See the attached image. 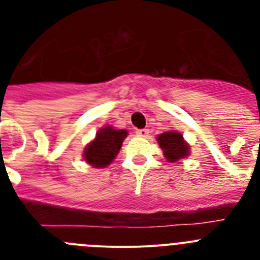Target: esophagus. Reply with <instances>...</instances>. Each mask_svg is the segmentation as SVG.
<instances>
[{"instance_id":"obj_1","label":"esophagus","mask_w":260,"mask_h":260,"mask_svg":"<svg viewBox=\"0 0 260 260\" xmlns=\"http://www.w3.org/2000/svg\"><path fill=\"white\" fill-rule=\"evenodd\" d=\"M137 135L140 138H147L149 135L148 128H140V130H137Z\"/></svg>"}]
</instances>
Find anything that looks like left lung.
<instances>
[{
	"instance_id": "1",
	"label": "left lung",
	"mask_w": 260,
	"mask_h": 260,
	"mask_svg": "<svg viewBox=\"0 0 260 260\" xmlns=\"http://www.w3.org/2000/svg\"><path fill=\"white\" fill-rule=\"evenodd\" d=\"M157 143L169 162H177L189 154V146L179 132H165L157 137Z\"/></svg>"
}]
</instances>
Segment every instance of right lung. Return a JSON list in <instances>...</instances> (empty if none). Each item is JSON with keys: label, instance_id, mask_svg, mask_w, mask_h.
<instances>
[{"label": "right lung", "instance_id": "1", "mask_svg": "<svg viewBox=\"0 0 260 260\" xmlns=\"http://www.w3.org/2000/svg\"><path fill=\"white\" fill-rule=\"evenodd\" d=\"M126 137L127 132L123 128L116 130L112 126L101 128L83 151V159L94 168H106L116 158Z\"/></svg>", "mask_w": 260, "mask_h": 260}]
</instances>
